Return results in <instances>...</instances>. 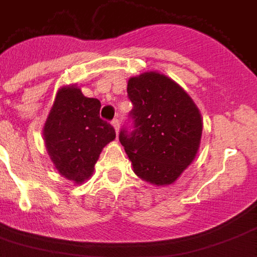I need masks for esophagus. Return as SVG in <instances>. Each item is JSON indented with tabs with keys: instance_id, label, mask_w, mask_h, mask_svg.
<instances>
[{
	"instance_id": "1",
	"label": "esophagus",
	"mask_w": 257,
	"mask_h": 257,
	"mask_svg": "<svg viewBox=\"0 0 257 257\" xmlns=\"http://www.w3.org/2000/svg\"><path fill=\"white\" fill-rule=\"evenodd\" d=\"M111 123H112V126H114V129H115V134L118 135V132H119V121H118L117 118H114Z\"/></svg>"
}]
</instances>
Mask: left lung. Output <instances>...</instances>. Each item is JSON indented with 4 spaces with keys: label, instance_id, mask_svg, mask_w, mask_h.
Masks as SVG:
<instances>
[{
    "label": "left lung",
    "instance_id": "1",
    "mask_svg": "<svg viewBox=\"0 0 257 257\" xmlns=\"http://www.w3.org/2000/svg\"><path fill=\"white\" fill-rule=\"evenodd\" d=\"M126 92L134 104V131L121 129L119 142L134 172L156 186L172 184L199 149V110L182 86L156 71L129 78Z\"/></svg>",
    "mask_w": 257,
    "mask_h": 257
}]
</instances>
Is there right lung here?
<instances>
[{
  "label": "right lung",
  "instance_id": "1",
  "mask_svg": "<svg viewBox=\"0 0 257 257\" xmlns=\"http://www.w3.org/2000/svg\"><path fill=\"white\" fill-rule=\"evenodd\" d=\"M100 101L85 97L78 86L60 88L44 125L45 147L59 173L82 184L93 173L103 147L115 139L111 125L99 117Z\"/></svg>",
  "mask_w": 257,
  "mask_h": 257
}]
</instances>
